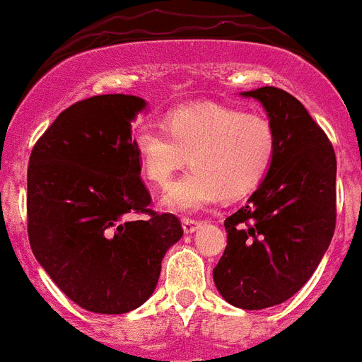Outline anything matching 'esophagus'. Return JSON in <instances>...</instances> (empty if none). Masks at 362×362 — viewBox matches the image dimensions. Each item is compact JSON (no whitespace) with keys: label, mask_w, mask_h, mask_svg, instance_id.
Here are the masks:
<instances>
[{"label":"esophagus","mask_w":362,"mask_h":362,"mask_svg":"<svg viewBox=\"0 0 362 362\" xmlns=\"http://www.w3.org/2000/svg\"><path fill=\"white\" fill-rule=\"evenodd\" d=\"M181 225H183V230L187 234H192V233H196L197 228H199V221H197V219H188V218H183L181 219Z\"/></svg>","instance_id":"obj_1"}]
</instances>
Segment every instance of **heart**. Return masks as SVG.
Here are the masks:
<instances>
[{
  "instance_id": "1",
  "label": "heart",
  "mask_w": 362,
  "mask_h": 362,
  "mask_svg": "<svg viewBox=\"0 0 362 362\" xmlns=\"http://www.w3.org/2000/svg\"><path fill=\"white\" fill-rule=\"evenodd\" d=\"M134 146L144 177L165 187L177 170H192L174 181L160 205L197 212L216 203L242 199L264 181L274 157V132L260 115L216 104L177 107L165 126L146 120L135 129Z\"/></svg>"
}]
</instances>
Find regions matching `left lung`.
Wrapping results in <instances>:
<instances>
[{
	"label": "left lung",
	"mask_w": 362,
	"mask_h": 362,
	"mask_svg": "<svg viewBox=\"0 0 362 362\" xmlns=\"http://www.w3.org/2000/svg\"><path fill=\"white\" fill-rule=\"evenodd\" d=\"M242 95L267 111L274 157L247 205L225 219L227 247L214 284L228 304L264 310L291 298L328 251L337 159L328 135L293 95L273 86Z\"/></svg>",
	"instance_id": "8db88e82"
}]
</instances>
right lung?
I'll return each mask as SVG.
<instances>
[{"label":"right lung","instance_id":"right-lung-1","mask_svg":"<svg viewBox=\"0 0 362 362\" xmlns=\"http://www.w3.org/2000/svg\"><path fill=\"white\" fill-rule=\"evenodd\" d=\"M146 107L134 95H98L64 110L34 144L27 230L36 260L71 300L120 315L153 293L166 251L183 236L174 214L148 209L132 141ZM146 214L144 218L136 216Z\"/></svg>","mask_w":362,"mask_h":362}]
</instances>
